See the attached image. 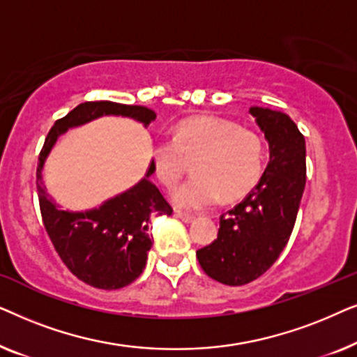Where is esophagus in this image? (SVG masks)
I'll list each match as a JSON object with an SVG mask.
<instances>
[{
    "label": "esophagus",
    "mask_w": 357,
    "mask_h": 357,
    "mask_svg": "<svg viewBox=\"0 0 357 357\" xmlns=\"http://www.w3.org/2000/svg\"><path fill=\"white\" fill-rule=\"evenodd\" d=\"M177 218L182 219L183 222H192L195 219L193 214H188V213H183V211H177Z\"/></svg>",
    "instance_id": "34e87169"
}]
</instances>
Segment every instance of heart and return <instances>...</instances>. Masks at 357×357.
<instances>
[{"instance_id":"heart-1","label":"heart","mask_w":357,"mask_h":357,"mask_svg":"<svg viewBox=\"0 0 357 357\" xmlns=\"http://www.w3.org/2000/svg\"><path fill=\"white\" fill-rule=\"evenodd\" d=\"M193 172L174 193V202L187 209H203L221 197L241 198L255 187L263 170L265 146L260 135L231 120L198 115L175 126L174 139H160L153 148L155 177L172 190L185 174V159H195Z\"/></svg>"}]
</instances>
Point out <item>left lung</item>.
Returning a JSON list of instances; mask_svg holds the SVG:
<instances>
[{"label":"left lung","instance_id":"8db88e82","mask_svg":"<svg viewBox=\"0 0 357 357\" xmlns=\"http://www.w3.org/2000/svg\"><path fill=\"white\" fill-rule=\"evenodd\" d=\"M250 114L270 144V162L257 187L219 218L216 241L197 250L203 271L227 286L270 270L289 241L305 187V139L297 125L263 107Z\"/></svg>","mask_w":357,"mask_h":357}]
</instances>
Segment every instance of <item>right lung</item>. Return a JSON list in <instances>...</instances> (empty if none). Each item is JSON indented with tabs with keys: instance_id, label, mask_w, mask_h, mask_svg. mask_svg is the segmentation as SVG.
Masks as SVG:
<instances>
[{
	"instance_id": "1",
	"label": "right lung",
	"mask_w": 357,
	"mask_h": 357,
	"mask_svg": "<svg viewBox=\"0 0 357 357\" xmlns=\"http://www.w3.org/2000/svg\"><path fill=\"white\" fill-rule=\"evenodd\" d=\"M102 115L130 116L148 126L155 114L148 107L125 105L110 100L84 102L56 120L48 131L38 155L37 192L42 221L55 250L77 280L97 289H120L133 282L146 266L153 241L148 234L151 214L170 216L172 206L151 182V162L146 177L125 193L84 213L63 211L52 202L42 183V169L58 136L73 126L84 125Z\"/></svg>"
}]
</instances>
